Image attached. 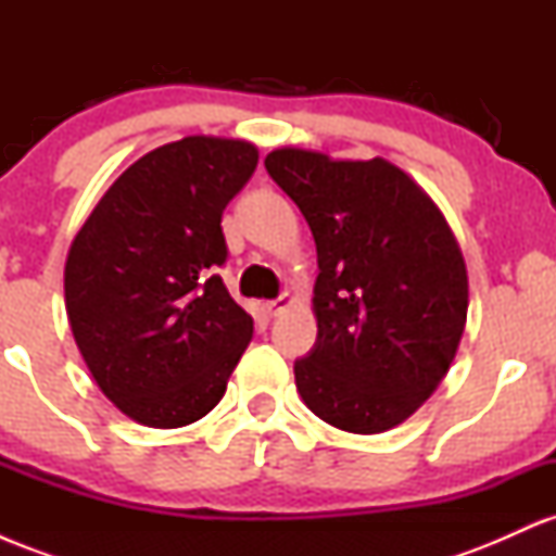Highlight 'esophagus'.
Instances as JSON below:
<instances>
[{"instance_id":"1","label":"esophagus","mask_w":556,"mask_h":556,"mask_svg":"<svg viewBox=\"0 0 556 556\" xmlns=\"http://www.w3.org/2000/svg\"><path fill=\"white\" fill-rule=\"evenodd\" d=\"M290 305H292V298L290 295H279L277 300H269V303L264 305V311L269 316H279V314H282V311L290 308Z\"/></svg>"}]
</instances>
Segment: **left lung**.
Here are the masks:
<instances>
[{
    "label": "left lung",
    "mask_w": 556,
    "mask_h": 556,
    "mask_svg": "<svg viewBox=\"0 0 556 556\" xmlns=\"http://www.w3.org/2000/svg\"><path fill=\"white\" fill-rule=\"evenodd\" d=\"M264 164L318 253V337L295 361L300 397L334 429H394L431 397L460 348L468 269L455 232L431 195L381 156L282 146Z\"/></svg>",
    "instance_id": "obj_1"
}]
</instances>
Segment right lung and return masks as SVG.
Returning <instances> with one entry per match:
<instances>
[{"instance_id":"right-lung-1","label":"right lung","mask_w":556,"mask_h":556,"mask_svg":"<svg viewBox=\"0 0 556 556\" xmlns=\"http://www.w3.org/2000/svg\"><path fill=\"white\" fill-rule=\"evenodd\" d=\"M251 140L188 136L140 156L70 245L65 305L83 361L119 413L180 429L214 410L253 337L216 266L222 212L251 180Z\"/></svg>"}]
</instances>
